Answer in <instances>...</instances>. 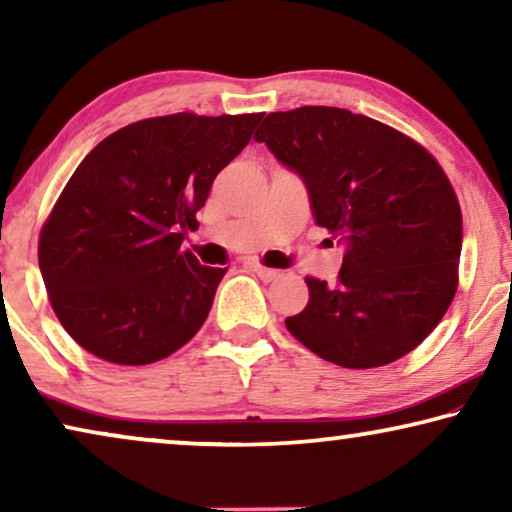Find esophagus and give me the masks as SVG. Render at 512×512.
I'll use <instances>...</instances> for the list:
<instances>
[{"label": "esophagus", "mask_w": 512, "mask_h": 512, "mask_svg": "<svg viewBox=\"0 0 512 512\" xmlns=\"http://www.w3.org/2000/svg\"><path fill=\"white\" fill-rule=\"evenodd\" d=\"M247 265H249L251 272H256V275L263 279V282H272V279L279 277V270H275V268H265V265H261L258 261H249Z\"/></svg>", "instance_id": "esophagus-1"}]
</instances>
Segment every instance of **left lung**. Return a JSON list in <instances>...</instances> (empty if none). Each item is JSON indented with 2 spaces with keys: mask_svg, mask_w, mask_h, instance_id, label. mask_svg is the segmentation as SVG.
<instances>
[{
  "mask_svg": "<svg viewBox=\"0 0 512 512\" xmlns=\"http://www.w3.org/2000/svg\"><path fill=\"white\" fill-rule=\"evenodd\" d=\"M256 142L303 179L317 226L338 235V282L307 277L286 328L321 359L377 368L412 352L457 293L461 209L415 139L338 107L268 114Z\"/></svg>",
  "mask_w": 512,
  "mask_h": 512,
  "instance_id": "1",
  "label": "left lung"
}]
</instances>
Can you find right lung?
<instances>
[{"label":"right lung","instance_id":"right-lung-1","mask_svg":"<svg viewBox=\"0 0 512 512\" xmlns=\"http://www.w3.org/2000/svg\"><path fill=\"white\" fill-rule=\"evenodd\" d=\"M261 118H144L81 160L41 228L39 270L83 349L146 366L200 331L228 268L200 265L181 240Z\"/></svg>","mask_w":512,"mask_h":512}]
</instances>
